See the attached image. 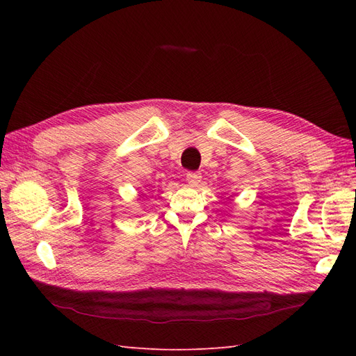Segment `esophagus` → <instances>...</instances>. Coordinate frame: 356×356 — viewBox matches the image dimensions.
<instances>
[{
    "mask_svg": "<svg viewBox=\"0 0 356 356\" xmlns=\"http://www.w3.org/2000/svg\"><path fill=\"white\" fill-rule=\"evenodd\" d=\"M200 181H202L200 172H188L187 174V182L191 187H197Z\"/></svg>",
    "mask_w": 356,
    "mask_h": 356,
    "instance_id": "34e87169",
    "label": "esophagus"
}]
</instances>
